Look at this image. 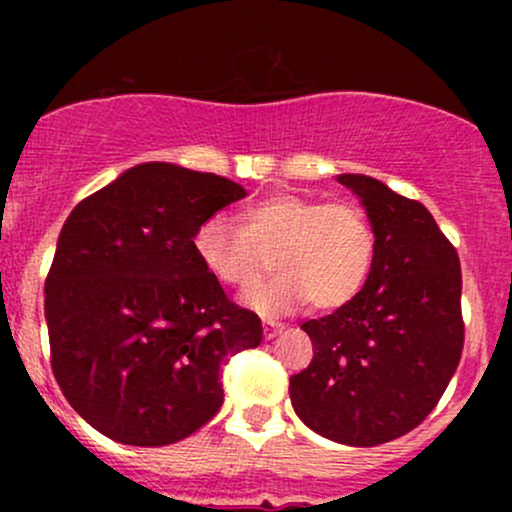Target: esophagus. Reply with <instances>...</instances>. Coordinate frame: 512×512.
<instances>
[{"mask_svg": "<svg viewBox=\"0 0 512 512\" xmlns=\"http://www.w3.org/2000/svg\"><path fill=\"white\" fill-rule=\"evenodd\" d=\"M284 332V325L281 322H274V320H264V337L267 339H274L276 334Z\"/></svg>", "mask_w": 512, "mask_h": 512, "instance_id": "34e87169", "label": "esophagus"}]
</instances>
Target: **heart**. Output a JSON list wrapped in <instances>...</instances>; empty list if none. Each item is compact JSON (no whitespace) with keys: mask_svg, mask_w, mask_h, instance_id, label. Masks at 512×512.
I'll list each match as a JSON object with an SVG mask.
<instances>
[{"mask_svg":"<svg viewBox=\"0 0 512 512\" xmlns=\"http://www.w3.org/2000/svg\"><path fill=\"white\" fill-rule=\"evenodd\" d=\"M192 248L216 281L236 289L257 284L274 260L281 274L245 293V303L279 315L305 301L320 310L349 303L368 279L375 236L356 204L281 192L243 209L240 226L226 216L204 219Z\"/></svg>","mask_w":512,"mask_h":512,"instance_id":"obj_1","label":"heart"}]
</instances>
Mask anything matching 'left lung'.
I'll list each match as a JSON object with an SVG mask.
<instances>
[{"label": "left lung", "mask_w": 512, "mask_h": 512, "mask_svg": "<svg viewBox=\"0 0 512 512\" xmlns=\"http://www.w3.org/2000/svg\"><path fill=\"white\" fill-rule=\"evenodd\" d=\"M337 180L361 199L375 236L363 289L303 322L310 366L289 392L298 419L334 443H390L431 414L462 356L457 252L421 202L361 173Z\"/></svg>", "instance_id": "obj_1"}]
</instances>
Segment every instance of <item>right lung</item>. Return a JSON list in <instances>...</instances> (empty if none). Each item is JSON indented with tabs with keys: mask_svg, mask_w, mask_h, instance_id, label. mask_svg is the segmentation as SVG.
Instances as JSON below:
<instances>
[{
	"mask_svg": "<svg viewBox=\"0 0 512 512\" xmlns=\"http://www.w3.org/2000/svg\"><path fill=\"white\" fill-rule=\"evenodd\" d=\"M243 185L149 161L74 207L45 281L52 373L103 436L158 448L202 428L223 404L221 366L262 342L197 260L192 238Z\"/></svg>",
	"mask_w": 512,
	"mask_h": 512,
	"instance_id": "right-lung-1",
	"label": "right lung"
}]
</instances>
